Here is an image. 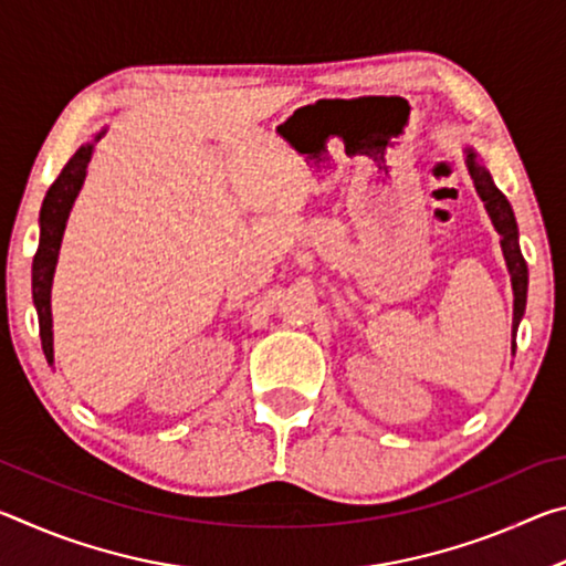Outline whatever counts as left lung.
<instances>
[{"mask_svg":"<svg viewBox=\"0 0 566 566\" xmlns=\"http://www.w3.org/2000/svg\"><path fill=\"white\" fill-rule=\"evenodd\" d=\"M464 151H467V169L474 179L476 195L482 197L486 212H490V217H492V224L502 237V252H504V260H506V270H510V274H512V290H514L512 334H516V327H520V322L524 317V306H526V262H524L522 249H520V232H516V219H514V212H512V205L506 202V197L502 195L500 189H496L492 175L486 171L482 161H479L476 151L472 147H467ZM514 347H516V344L512 342V349Z\"/></svg>","mask_w":566,"mask_h":566,"instance_id":"8db88e82","label":"left lung"}]
</instances>
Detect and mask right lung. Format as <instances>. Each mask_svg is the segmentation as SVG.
<instances>
[{"instance_id": "1", "label": "right lung", "mask_w": 566, "mask_h": 566, "mask_svg": "<svg viewBox=\"0 0 566 566\" xmlns=\"http://www.w3.org/2000/svg\"><path fill=\"white\" fill-rule=\"evenodd\" d=\"M104 137V129L87 145H82L74 151L72 159L66 161L60 177L54 179V185L46 191L42 212H40V249L34 254L32 264V296L36 314H40V337L46 361H54V347H52V280H54V266L56 256H60L62 234L66 227V217L72 212V205L87 177V165L94 155V145Z\"/></svg>"}]
</instances>
